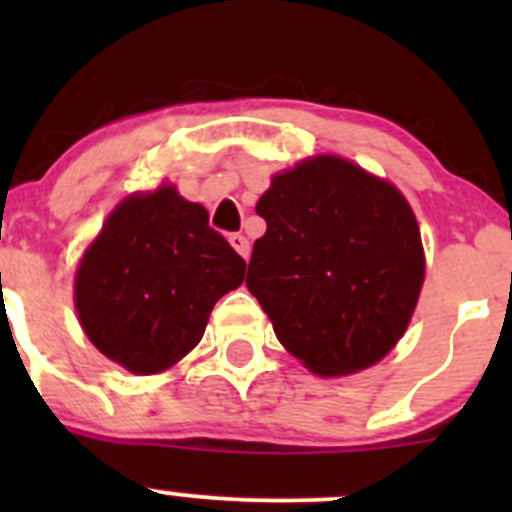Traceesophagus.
I'll list each match as a JSON object with an SVG mask.
<instances>
[{
  "label": "esophagus",
  "instance_id": "esophagus-1",
  "mask_svg": "<svg viewBox=\"0 0 512 512\" xmlns=\"http://www.w3.org/2000/svg\"><path fill=\"white\" fill-rule=\"evenodd\" d=\"M227 240H230V245L235 247L237 255H242L245 260L250 257V242H247V237L242 235V232H230V237H227Z\"/></svg>",
  "mask_w": 512,
  "mask_h": 512
}]
</instances>
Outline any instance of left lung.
Segmentation results:
<instances>
[{
    "mask_svg": "<svg viewBox=\"0 0 512 512\" xmlns=\"http://www.w3.org/2000/svg\"><path fill=\"white\" fill-rule=\"evenodd\" d=\"M247 289L277 339L319 376L376 364L404 337L423 285L421 232L404 195L337 156L272 178L257 203Z\"/></svg>",
    "mask_w": 512,
    "mask_h": 512,
    "instance_id": "left-lung-1",
    "label": "left lung"
}]
</instances>
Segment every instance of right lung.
Wrapping results in <instances>:
<instances>
[{"instance_id":"add662e5","label":"right lung","mask_w":512,"mask_h":512,"mask_svg":"<svg viewBox=\"0 0 512 512\" xmlns=\"http://www.w3.org/2000/svg\"><path fill=\"white\" fill-rule=\"evenodd\" d=\"M245 260L208 210L163 185L123 200L76 272V312L94 347L133 374H156L203 339Z\"/></svg>"}]
</instances>
